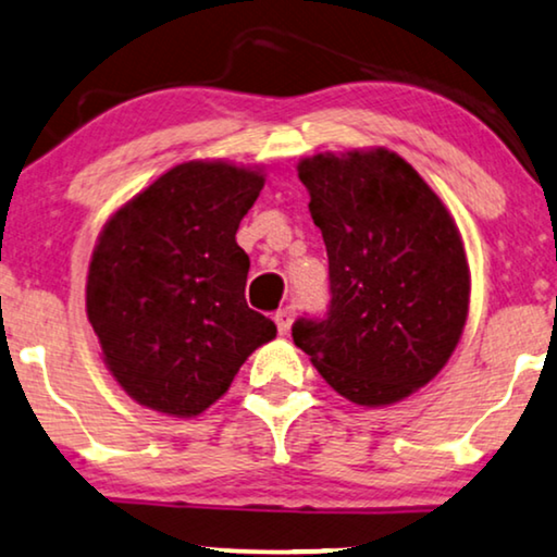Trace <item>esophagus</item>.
I'll list each match as a JSON object with an SVG mask.
<instances>
[{"label": "esophagus", "instance_id": "esophagus-1", "mask_svg": "<svg viewBox=\"0 0 557 557\" xmlns=\"http://www.w3.org/2000/svg\"><path fill=\"white\" fill-rule=\"evenodd\" d=\"M293 318H295V310L293 308H282L277 315H275V323H277V333L280 335H287L289 333V325H293Z\"/></svg>", "mask_w": 557, "mask_h": 557}]
</instances>
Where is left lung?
<instances>
[{
    "label": "left lung",
    "instance_id": "left-lung-1",
    "mask_svg": "<svg viewBox=\"0 0 557 557\" xmlns=\"http://www.w3.org/2000/svg\"><path fill=\"white\" fill-rule=\"evenodd\" d=\"M297 176L323 232L333 300L325 320H297L295 346L348 401H404L436 379L465 333L472 277L459 226L383 146L308 156Z\"/></svg>",
    "mask_w": 557,
    "mask_h": 557
}]
</instances>
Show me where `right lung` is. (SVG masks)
<instances>
[{
    "label": "right lung",
    "instance_id": "1",
    "mask_svg": "<svg viewBox=\"0 0 557 557\" xmlns=\"http://www.w3.org/2000/svg\"><path fill=\"white\" fill-rule=\"evenodd\" d=\"M262 166L184 161L111 214L92 249L85 310L103 363L133 401L191 419L277 335L245 300L237 230Z\"/></svg>",
    "mask_w": 557,
    "mask_h": 557
}]
</instances>
